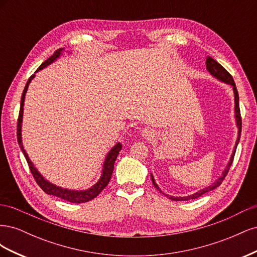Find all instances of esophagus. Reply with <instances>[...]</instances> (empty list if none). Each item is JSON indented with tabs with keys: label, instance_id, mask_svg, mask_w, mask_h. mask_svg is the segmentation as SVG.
<instances>
[{
	"label": "esophagus",
	"instance_id": "34e87169",
	"mask_svg": "<svg viewBox=\"0 0 257 257\" xmlns=\"http://www.w3.org/2000/svg\"><path fill=\"white\" fill-rule=\"evenodd\" d=\"M154 135H155L154 131L152 128L147 127L142 131V136L144 139H146V141H151V139L154 137Z\"/></svg>",
	"mask_w": 257,
	"mask_h": 257
}]
</instances>
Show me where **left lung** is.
<instances>
[{"label": "left lung", "mask_w": 257, "mask_h": 257, "mask_svg": "<svg viewBox=\"0 0 257 257\" xmlns=\"http://www.w3.org/2000/svg\"><path fill=\"white\" fill-rule=\"evenodd\" d=\"M206 67L208 69V72L210 73V75H212L214 78H216L217 80H220L222 82H225L227 83L229 85H231L232 87V91H234V95H235V119H236V125L238 127V137H237V141H236V144H235V147H234V150H232V153L230 155L229 158V161H228V164L227 166L225 167V169L223 170L222 175L216 179V180L212 183L210 184L208 186H206V188H204L203 190H199L197 192H195L194 194H192V195H189V196H183V197H177V196H170V195H167V194L163 193L162 190L159 188V185L157 184V182H155L154 180V177L153 175L151 174V179H152V183L154 185V188H157L161 193L164 194L165 196H167L169 199L172 200H176V201H182V200H190V199H195L199 196L203 195V194L207 193V192H210L212 191L214 189H216L217 186H220V184L222 183V181L224 180V178L226 177L228 170L232 164V161H234V157H235V153H236V149H237V146L239 144V141H240V135H241V116H240V109H239V95H238V91H237V88H236V84H235V81L234 79H232L231 75L225 69L221 64L217 63V62L215 60H213L211 57H207L206 58Z\"/></svg>", "instance_id": "1"}]
</instances>
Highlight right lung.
Returning a JSON list of instances; mask_svg holds the SVG:
<instances>
[{"instance_id":"add662e5","label":"right lung","mask_w":257,"mask_h":257,"mask_svg":"<svg viewBox=\"0 0 257 257\" xmlns=\"http://www.w3.org/2000/svg\"><path fill=\"white\" fill-rule=\"evenodd\" d=\"M63 48H60L58 49L56 52H54L52 56L48 59L46 60L44 63H42V65L38 67L37 71L35 73H37L38 71H41V69L47 67L48 65H50L51 63H53L54 61H57L60 57L62 52H63ZM35 77V74H33L32 76L30 77L25 90H23V93L21 95V102H20V111H19V118H18V125H17V139H18V144L20 149L25 155V158L28 162L29 167L31 173H32L35 181L37 182V184L41 186V189L45 192L49 194V195H53V196H57L59 198H62L64 200L69 201V203H74V204H81V203H87V201L95 198L98 194L102 192L107 184L109 183L110 181V178L113 172V166H114V162L116 160V157H118V154L120 152V150L122 149V145L120 143L116 144L115 146H113L110 151L107 153L105 161H104V164H103V169H102V175H100L98 181L94 184L92 185L90 189L87 190H82V191H76V190H68V189H64V188H61V186H58L56 184H53L51 182H49L47 179H45L41 173L38 172L36 169V167L34 166V164L32 163V161L30 160L28 153L26 152L25 148H23V144H22V135H21V126H22V118H23V106H25V98H26V93L28 91L29 88V84L30 82L32 81V79Z\"/></svg>"}]
</instances>
